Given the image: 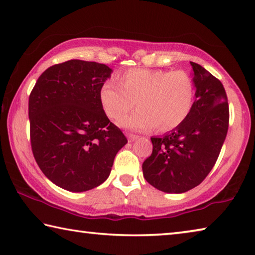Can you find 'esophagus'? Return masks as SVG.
I'll return each instance as SVG.
<instances>
[{"mask_svg": "<svg viewBox=\"0 0 255 255\" xmlns=\"http://www.w3.org/2000/svg\"><path fill=\"white\" fill-rule=\"evenodd\" d=\"M127 137H128V140H129V141H135V140L137 139V138H138V136L132 135V133H128Z\"/></svg>", "mask_w": 255, "mask_h": 255, "instance_id": "34e87169", "label": "esophagus"}]
</instances>
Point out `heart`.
Segmentation results:
<instances>
[{"instance_id": "obj_1", "label": "heart", "mask_w": 255, "mask_h": 255, "mask_svg": "<svg viewBox=\"0 0 255 255\" xmlns=\"http://www.w3.org/2000/svg\"><path fill=\"white\" fill-rule=\"evenodd\" d=\"M115 81H107L99 91L105 114L112 120L122 119L133 107L138 109L120 122L133 130H148L156 126L159 131L179 127L191 111L195 84L188 73L149 68H133Z\"/></svg>"}]
</instances>
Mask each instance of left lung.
Returning <instances> with one entry per match:
<instances>
[{
    "label": "left lung",
    "instance_id": "8db88e82",
    "mask_svg": "<svg viewBox=\"0 0 255 255\" xmlns=\"http://www.w3.org/2000/svg\"><path fill=\"white\" fill-rule=\"evenodd\" d=\"M195 97L179 127L152 137L153 152L143 163L146 181L167 193H183L200 184L213 169L225 141L230 111L222 82L191 62Z\"/></svg>",
    "mask_w": 255,
    "mask_h": 255
}]
</instances>
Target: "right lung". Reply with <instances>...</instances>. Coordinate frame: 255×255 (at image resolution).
I'll use <instances>...</instances> for the list:
<instances>
[{
	"label": "right lung",
	"mask_w": 255,
	"mask_h": 255,
	"mask_svg": "<svg viewBox=\"0 0 255 255\" xmlns=\"http://www.w3.org/2000/svg\"><path fill=\"white\" fill-rule=\"evenodd\" d=\"M111 73L105 64L67 60L47 68L29 97L34 159L51 182L67 191H88L105 182L127 144L99 100Z\"/></svg>",
	"instance_id": "add662e5"
}]
</instances>
